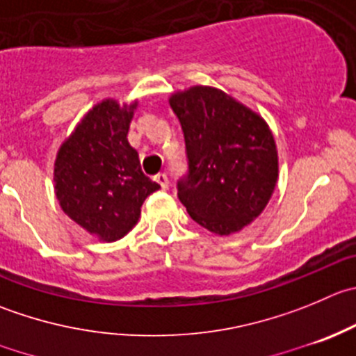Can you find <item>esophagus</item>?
I'll list each match as a JSON object with an SVG mask.
<instances>
[{
	"label": "esophagus",
	"mask_w": 356,
	"mask_h": 356,
	"mask_svg": "<svg viewBox=\"0 0 356 356\" xmlns=\"http://www.w3.org/2000/svg\"><path fill=\"white\" fill-rule=\"evenodd\" d=\"M154 181L161 186V189H168V177L167 174H158L154 175Z\"/></svg>",
	"instance_id": "obj_1"
}]
</instances>
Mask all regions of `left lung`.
Instances as JSON below:
<instances>
[{"mask_svg": "<svg viewBox=\"0 0 356 356\" xmlns=\"http://www.w3.org/2000/svg\"><path fill=\"white\" fill-rule=\"evenodd\" d=\"M170 108L181 123L188 160L177 196L191 219L220 236L248 226L268 205L278 179L270 127L212 86L177 92Z\"/></svg>", "mask_w": 356, "mask_h": 356, "instance_id": "1", "label": "left lung"}]
</instances>
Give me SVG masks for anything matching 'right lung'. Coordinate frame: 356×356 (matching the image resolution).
<instances>
[{"label": "right lung", "instance_id": "add662e5", "mask_svg": "<svg viewBox=\"0 0 356 356\" xmlns=\"http://www.w3.org/2000/svg\"><path fill=\"white\" fill-rule=\"evenodd\" d=\"M137 102L102 101L86 113L55 160V195L76 224L116 241L137 224L144 200L160 189L146 177L127 140Z\"/></svg>", "mask_w": 356, "mask_h": 356}]
</instances>
